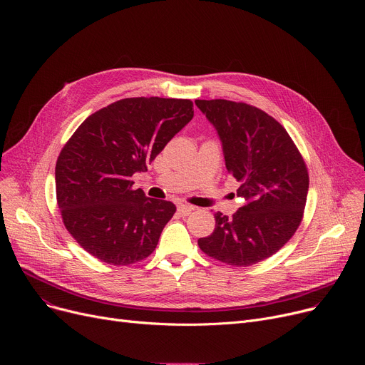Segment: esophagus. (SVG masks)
Wrapping results in <instances>:
<instances>
[{
    "instance_id": "obj_1",
    "label": "esophagus",
    "mask_w": 365,
    "mask_h": 365,
    "mask_svg": "<svg viewBox=\"0 0 365 365\" xmlns=\"http://www.w3.org/2000/svg\"><path fill=\"white\" fill-rule=\"evenodd\" d=\"M195 211V207L190 206V205H185V203H179L178 205V212L182 215V217H187L189 214H192Z\"/></svg>"
}]
</instances>
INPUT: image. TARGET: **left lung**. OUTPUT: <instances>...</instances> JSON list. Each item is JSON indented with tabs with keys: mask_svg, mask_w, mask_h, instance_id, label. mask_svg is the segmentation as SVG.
<instances>
[{
	"mask_svg": "<svg viewBox=\"0 0 365 365\" xmlns=\"http://www.w3.org/2000/svg\"><path fill=\"white\" fill-rule=\"evenodd\" d=\"M195 103L217 130L242 200L232 217L215 214V230L199 238V248L234 267L255 264L296 232L309 189L306 165L287 131L264 111L227 99Z\"/></svg>",
	"mask_w": 365,
	"mask_h": 365,
	"instance_id": "left-lung-1",
	"label": "left lung"
}]
</instances>
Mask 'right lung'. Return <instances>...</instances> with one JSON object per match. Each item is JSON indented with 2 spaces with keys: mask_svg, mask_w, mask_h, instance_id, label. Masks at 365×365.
Wrapping results in <instances>:
<instances>
[{
  "mask_svg": "<svg viewBox=\"0 0 365 365\" xmlns=\"http://www.w3.org/2000/svg\"><path fill=\"white\" fill-rule=\"evenodd\" d=\"M192 118L189 99L141 96L120 99L79 125L55 175L63 224L85 251L114 266L154 251L176 206L134 190L131 178Z\"/></svg>",
  "mask_w": 365,
  "mask_h": 365,
  "instance_id": "1",
  "label": "right lung"
}]
</instances>
